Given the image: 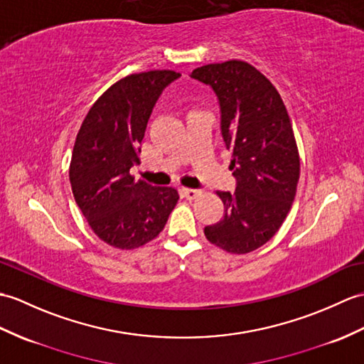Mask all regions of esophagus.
I'll return each mask as SVG.
<instances>
[{
	"label": "esophagus",
	"instance_id": "esophagus-1",
	"mask_svg": "<svg viewBox=\"0 0 364 364\" xmlns=\"http://www.w3.org/2000/svg\"><path fill=\"white\" fill-rule=\"evenodd\" d=\"M181 193H183V197L184 198H188V200H196L198 196H200V191H197V189H188V188H183L181 189Z\"/></svg>",
	"mask_w": 364,
	"mask_h": 364
}]
</instances>
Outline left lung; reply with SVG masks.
Wrapping results in <instances>:
<instances>
[{"label":"left lung","mask_w":364,"mask_h":364,"mask_svg":"<svg viewBox=\"0 0 364 364\" xmlns=\"http://www.w3.org/2000/svg\"><path fill=\"white\" fill-rule=\"evenodd\" d=\"M192 77L215 91L237 180L234 193L217 192L225 215L205 235L226 252L247 255L279 231L296 196L301 163L290 116L273 83L243 60L200 66Z\"/></svg>","instance_id":"obj_1"}]
</instances>
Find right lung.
Here are the masks:
<instances>
[{"mask_svg": "<svg viewBox=\"0 0 364 364\" xmlns=\"http://www.w3.org/2000/svg\"><path fill=\"white\" fill-rule=\"evenodd\" d=\"M180 73L155 70L113 83L83 119L75 136L70 181L75 203L100 240L134 250L164 230L178 192L134 180L139 144L158 96Z\"/></svg>", "mask_w": 364, "mask_h": 364, "instance_id": "obj_1", "label": "right lung"}]
</instances>
